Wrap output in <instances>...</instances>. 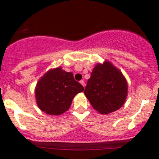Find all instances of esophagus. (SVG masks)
<instances>
[{
    "label": "esophagus",
    "instance_id": "1",
    "mask_svg": "<svg viewBox=\"0 0 159 159\" xmlns=\"http://www.w3.org/2000/svg\"><path fill=\"white\" fill-rule=\"evenodd\" d=\"M80 83H81V84L83 85V87L84 88V86H85V84H84V80H81V81H80Z\"/></svg>",
    "mask_w": 159,
    "mask_h": 159
}]
</instances>
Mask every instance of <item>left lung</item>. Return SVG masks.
<instances>
[{
	"instance_id": "left-lung-1",
	"label": "left lung",
	"mask_w": 159,
	"mask_h": 159,
	"mask_svg": "<svg viewBox=\"0 0 159 159\" xmlns=\"http://www.w3.org/2000/svg\"><path fill=\"white\" fill-rule=\"evenodd\" d=\"M84 93L94 109L106 115L118 110L124 105L128 84L118 68L109 61H105L94 68Z\"/></svg>"
}]
</instances>
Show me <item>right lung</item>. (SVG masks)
I'll list each match as a JSON object with an SVG mask.
<instances>
[{"mask_svg": "<svg viewBox=\"0 0 159 159\" xmlns=\"http://www.w3.org/2000/svg\"><path fill=\"white\" fill-rule=\"evenodd\" d=\"M83 91L84 87L75 81L71 72L58 67L48 70L38 81L35 98L42 111L59 115L69 109L74 97Z\"/></svg>", "mask_w": 159, "mask_h": 159, "instance_id": "right-lung-1", "label": "right lung"}]
</instances>
